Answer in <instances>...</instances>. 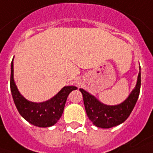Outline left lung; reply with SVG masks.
I'll return each mask as SVG.
<instances>
[{
    "label": "left lung",
    "instance_id": "1",
    "mask_svg": "<svg viewBox=\"0 0 153 153\" xmlns=\"http://www.w3.org/2000/svg\"><path fill=\"white\" fill-rule=\"evenodd\" d=\"M140 88L141 68L139 67L136 86L128 97L119 104L107 105L83 88H79V91L83 94L84 108L89 120L98 128H110L123 123L129 117L138 99Z\"/></svg>",
    "mask_w": 153,
    "mask_h": 153
}]
</instances>
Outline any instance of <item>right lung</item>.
Segmentation results:
<instances>
[{"label":"right lung","instance_id":"add662e5","mask_svg":"<svg viewBox=\"0 0 153 153\" xmlns=\"http://www.w3.org/2000/svg\"><path fill=\"white\" fill-rule=\"evenodd\" d=\"M10 92L18 112L30 123L39 128L54 125L62 116L66 100L75 86H65L56 95L45 102H35L25 98L17 88L14 80L13 60L10 65Z\"/></svg>","mask_w":153,"mask_h":153}]
</instances>
